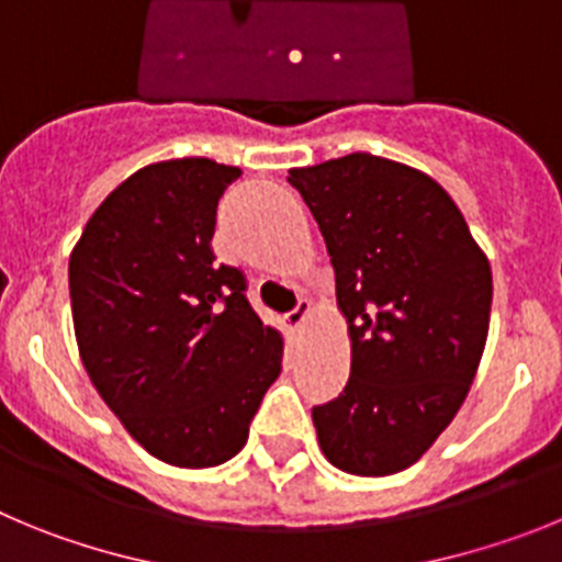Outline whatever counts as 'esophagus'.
<instances>
[{
    "label": "esophagus",
    "mask_w": 562,
    "mask_h": 562,
    "mask_svg": "<svg viewBox=\"0 0 562 562\" xmlns=\"http://www.w3.org/2000/svg\"><path fill=\"white\" fill-rule=\"evenodd\" d=\"M307 313H311V302H307V300L296 302V307H293V311L285 316L288 327H291V330H300L302 322H305V318H307Z\"/></svg>",
    "instance_id": "esophagus-1"
}]
</instances>
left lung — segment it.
Returning a JSON list of instances; mask_svg holds the SVG:
<instances>
[{"mask_svg": "<svg viewBox=\"0 0 562 562\" xmlns=\"http://www.w3.org/2000/svg\"><path fill=\"white\" fill-rule=\"evenodd\" d=\"M311 206L350 330V381L313 406L327 462L352 476L412 468L476 378L490 262L442 187L401 161L350 154L288 173Z\"/></svg>", "mask_w": 562, "mask_h": 562, "instance_id": "obj_1", "label": "left lung"}]
</instances>
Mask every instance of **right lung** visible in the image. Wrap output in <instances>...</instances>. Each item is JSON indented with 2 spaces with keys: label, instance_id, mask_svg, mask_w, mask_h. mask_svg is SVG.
Here are the masks:
<instances>
[{
  "label": "right lung",
  "instance_id": "right-lung-1",
  "mask_svg": "<svg viewBox=\"0 0 562 562\" xmlns=\"http://www.w3.org/2000/svg\"><path fill=\"white\" fill-rule=\"evenodd\" d=\"M240 176L187 156L136 170L94 210L69 257L80 361L150 457L215 468L249 439L282 369V336L215 266L218 199Z\"/></svg>",
  "mask_w": 562,
  "mask_h": 562
}]
</instances>
